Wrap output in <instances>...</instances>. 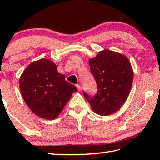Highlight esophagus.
Returning <instances> with one entry per match:
<instances>
[{"label":"esophagus","instance_id":"esophagus-1","mask_svg":"<svg viewBox=\"0 0 160 160\" xmlns=\"http://www.w3.org/2000/svg\"><path fill=\"white\" fill-rule=\"evenodd\" d=\"M76 87H77L78 91H82V87L81 86L80 84H77V85H76Z\"/></svg>","mask_w":160,"mask_h":160}]
</instances>
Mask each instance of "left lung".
Here are the masks:
<instances>
[{
	"label": "left lung",
	"instance_id": "left-lung-1",
	"mask_svg": "<svg viewBox=\"0 0 160 160\" xmlns=\"http://www.w3.org/2000/svg\"><path fill=\"white\" fill-rule=\"evenodd\" d=\"M90 71L98 85V92L90 97L84 92L95 113L113 114L128 99L132 88L133 70L129 59L119 52L104 49L89 60Z\"/></svg>",
	"mask_w": 160,
	"mask_h": 160
}]
</instances>
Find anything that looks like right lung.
Returning a JSON list of instances; mask_svg holds the SVG:
<instances>
[{
	"instance_id": "right-lung-1",
	"label": "right lung",
	"mask_w": 160,
	"mask_h": 160,
	"mask_svg": "<svg viewBox=\"0 0 160 160\" xmlns=\"http://www.w3.org/2000/svg\"><path fill=\"white\" fill-rule=\"evenodd\" d=\"M19 89L29 108L38 117L53 120L58 117L73 92L74 85L59 73L57 65L48 59L30 63L19 78Z\"/></svg>"
}]
</instances>
